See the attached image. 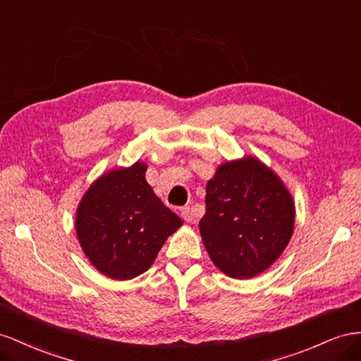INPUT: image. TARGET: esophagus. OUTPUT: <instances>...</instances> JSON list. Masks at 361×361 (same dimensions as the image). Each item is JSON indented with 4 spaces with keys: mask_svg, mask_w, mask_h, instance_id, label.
Wrapping results in <instances>:
<instances>
[{
    "mask_svg": "<svg viewBox=\"0 0 361 361\" xmlns=\"http://www.w3.org/2000/svg\"><path fill=\"white\" fill-rule=\"evenodd\" d=\"M181 218L189 224L193 222V213H192V209L189 207V205H186V207L181 209Z\"/></svg>",
    "mask_w": 361,
    "mask_h": 361,
    "instance_id": "34e87169",
    "label": "esophagus"
}]
</instances>
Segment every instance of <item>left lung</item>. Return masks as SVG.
<instances>
[{"label": "left lung", "mask_w": 361, "mask_h": 361, "mask_svg": "<svg viewBox=\"0 0 361 361\" xmlns=\"http://www.w3.org/2000/svg\"><path fill=\"white\" fill-rule=\"evenodd\" d=\"M205 192L200 233L212 262L239 280L266 271L293 233V201L281 180L245 157L219 166Z\"/></svg>", "instance_id": "1"}]
</instances>
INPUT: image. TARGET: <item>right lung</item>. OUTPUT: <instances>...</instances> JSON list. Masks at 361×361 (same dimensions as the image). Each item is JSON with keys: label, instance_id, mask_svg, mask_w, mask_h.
I'll return each instance as SVG.
<instances>
[{"label": "right lung", "instance_id": "obj_1", "mask_svg": "<svg viewBox=\"0 0 361 361\" xmlns=\"http://www.w3.org/2000/svg\"><path fill=\"white\" fill-rule=\"evenodd\" d=\"M145 172L140 161L107 172L89 188L77 210L81 248L101 274L115 280L145 272L183 224L154 193Z\"/></svg>", "mask_w": 361, "mask_h": 361}]
</instances>
